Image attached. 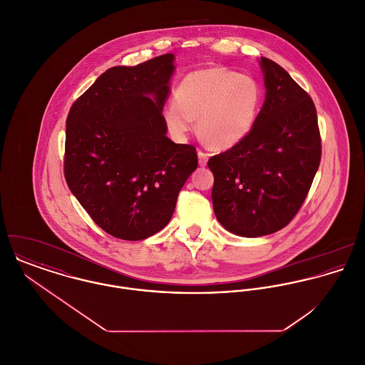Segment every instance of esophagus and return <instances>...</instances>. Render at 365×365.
Returning a JSON list of instances; mask_svg holds the SVG:
<instances>
[{
	"label": "esophagus",
	"instance_id": "34e87169",
	"mask_svg": "<svg viewBox=\"0 0 365 365\" xmlns=\"http://www.w3.org/2000/svg\"><path fill=\"white\" fill-rule=\"evenodd\" d=\"M209 155L208 153H204V152H198V163L201 167H205L207 163H208Z\"/></svg>",
	"mask_w": 365,
	"mask_h": 365
}]
</instances>
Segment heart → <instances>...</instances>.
<instances>
[{
    "label": "heart",
    "mask_w": 365,
    "mask_h": 365,
    "mask_svg": "<svg viewBox=\"0 0 365 365\" xmlns=\"http://www.w3.org/2000/svg\"><path fill=\"white\" fill-rule=\"evenodd\" d=\"M260 103L257 83L226 67H208L187 74L174 103L163 108V120L173 138L181 140L194 128L216 150L239 145L252 130Z\"/></svg>",
    "instance_id": "1"
}]
</instances>
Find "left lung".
<instances>
[{"label": "left lung", "mask_w": 365, "mask_h": 365, "mask_svg": "<svg viewBox=\"0 0 365 365\" xmlns=\"http://www.w3.org/2000/svg\"><path fill=\"white\" fill-rule=\"evenodd\" d=\"M259 63L265 100L252 130L208 161L216 219L242 237L275 233L292 220L322 155L312 98L279 64L265 57Z\"/></svg>", "instance_id": "8db88e82"}]
</instances>
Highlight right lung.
Instances as JSON below:
<instances>
[{
    "label": "right lung",
    "instance_id": "add662e5",
    "mask_svg": "<svg viewBox=\"0 0 365 365\" xmlns=\"http://www.w3.org/2000/svg\"><path fill=\"white\" fill-rule=\"evenodd\" d=\"M174 60L168 53L108 68L66 120L67 185L93 220L122 240H143L165 227L198 167L195 148L170 140L161 115Z\"/></svg>",
    "mask_w": 365,
    "mask_h": 365
}]
</instances>
